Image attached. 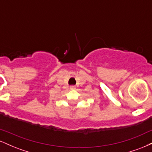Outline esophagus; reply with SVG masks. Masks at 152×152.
Returning a JSON list of instances; mask_svg holds the SVG:
<instances>
[{"mask_svg":"<svg viewBox=\"0 0 152 152\" xmlns=\"http://www.w3.org/2000/svg\"><path fill=\"white\" fill-rule=\"evenodd\" d=\"M70 88H71V89H75V88H76V86H71Z\"/></svg>","mask_w":152,"mask_h":152,"instance_id":"34e87169","label":"esophagus"}]
</instances>
